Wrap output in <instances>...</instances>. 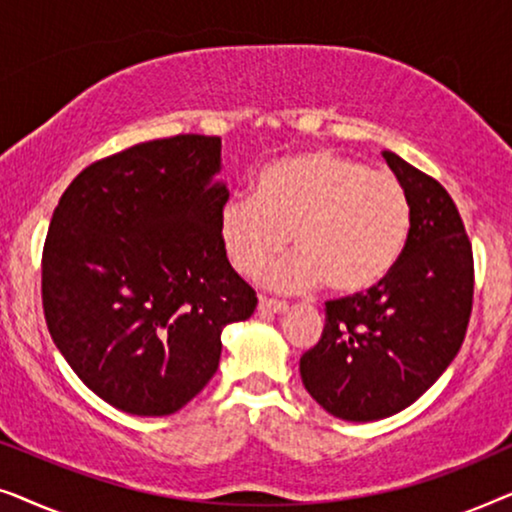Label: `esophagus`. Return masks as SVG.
<instances>
[{"instance_id":"esophagus-1","label":"esophagus","mask_w":512,"mask_h":512,"mask_svg":"<svg viewBox=\"0 0 512 512\" xmlns=\"http://www.w3.org/2000/svg\"><path fill=\"white\" fill-rule=\"evenodd\" d=\"M286 310H289V305L284 300H272L265 296L258 298V312L261 314H284Z\"/></svg>"}]
</instances>
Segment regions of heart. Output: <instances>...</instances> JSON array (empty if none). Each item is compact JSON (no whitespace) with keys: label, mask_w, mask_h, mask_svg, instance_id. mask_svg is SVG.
<instances>
[{"label":"heart","mask_w":512,"mask_h":512,"mask_svg":"<svg viewBox=\"0 0 512 512\" xmlns=\"http://www.w3.org/2000/svg\"><path fill=\"white\" fill-rule=\"evenodd\" d=\"M221 244L242 275L254 277L289 244L298 251L268 272L277 291L328 289L352 296L389 275L410 230V200L391 172L319 149L275 160L258 174L256 195L221 209Z\"/></svg>","instance_id":"1"}]
</instances>
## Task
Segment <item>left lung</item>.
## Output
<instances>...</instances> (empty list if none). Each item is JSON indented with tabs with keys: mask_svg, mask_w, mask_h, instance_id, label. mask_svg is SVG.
Returning a JSON list of instances; mask_svg holds the SVG:
<instances>
[{
	"mask_svg": "<svg viewBox=\"0 0 512 512\" xmlns=\"http://www.w3.org/2000/svg\"><path fill=\"white\" fill-rule=\"evenodd\" d=\"M382 156L408 193V240L380 284L328 300L324 333L300 356L305 389L347 422L415 403L454 361L473 307V249L450 193L396 153Z\"/></svg>",
	"mask_w": 512,
	"mask_h": 512,
	"instance_id": "obj_1",
	"label": "left lung"
}]
</instances>
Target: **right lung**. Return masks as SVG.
Masks as SVG:
<instances>
[{"instance_id": "add662e5", "label": "right lung", "mask_w": 512, "mask_h": 512, "mask_svg": "<svg viewBox=\"0 0 512 512\" xmlns=\"http://www.w3.org/2000/svg\"><path fill=\"white\" fill-rule=\"evenodd\" d=\"M221 139L177 135L88 165L55 207L41 256L48 331L90 391L139 417L205 389L221 331L256 291L228 263Z\"/></svg>"}]
</instances>
